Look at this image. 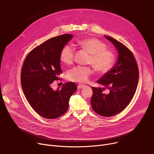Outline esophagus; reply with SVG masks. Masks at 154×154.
Instances as JSON below:
<instances>
[{"instance_id": "1", "label": "esophagus", "mask_w": 154, "mask_h": 154, "mask_svg": "<svg viewBox=\"0 0 154 154\" xmlns=\"http://www.w3.org/2000/svg\"><path fill=\"white\" fill-rule=\"evenodd\" d=\"M85 86V85H83V84H79V85H78V86H77V88H78V89L83 88Z\"/></svg>"}]
</instances>
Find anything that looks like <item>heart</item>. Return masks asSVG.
<instances>
[{
    "mask_svg": "<svg viewBox=\"0 0 154 154\" xmlns=\"http://www.w3.org/2000/svg\"><path fill=\"white\" fill-rule=\"evenodd\" d=\"M79 46L91 54L88 63L91 64L95 70L99 73H106L112 69L115 61V55L111 51L107 50L106 45L101 41L94 38L80 40ZM74 49L70 45L63 47L60 53V60L66 64H71L74 61ZM93 72L90 66H75L69 71L68 78L69 80L84 83L88 80Z\"/></svg>",
    "mask_w": 154,
    "mask_h": 154,
    "instance_id": "heart-1",
    "label": "heart"
}]
</instances>
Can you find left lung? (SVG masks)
<instances>
[{
  "label": "left lung",
  "instance_id": "obj_1",
  "mask_svg": "<svg viewBox=\"0 0 154 154\" xmlns=\"http://www.w3.org/2000/svg\"><path fill=\"white\" fill-rule=\"evenodd\" d=\"M118 52V58L114 66L97 80L104 86L91 87L93 91L91 104L98 115L109 117L121 112L132 99L138 85L139 71L135 58L131 52L122 43L106 35ZM107 88L110 93L103 94Z\"/></svg>",
  "mask_w": 154,
  "mask_h": 154
}]
</instances>
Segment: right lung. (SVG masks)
Masks as SVG:
<instances>
[{"mask_svg":"<svg viewBox=\"0 0 154 154\" xmlns=\"http://www.w3.org/2000/svg\"><path fill=\"white\" fill-rule=\"evenodd\" d=\"M72 35L52 38L33 49L27 56L21 70V85L24 94L34 110L42 117L55 119L64 114L69 100L76 91L74 82L63 84L54 90L51 84L62 73L60 53Z\"/></svg>","mask_w":154,"mask_h":154,"instance_id":"add662e5","label":"right lung"}]
</instances>
